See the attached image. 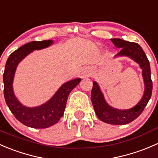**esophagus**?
<instances>
[{"mask_svg":"<svg viewBox=\"0 0 158 158\" xmlns=\"http://www.w3.org/2000/svg\"><path fill=\"white\" fill-rule=\"evenodd\" d=\"M92 74V70L90 68H87L83 71V76L84 77H89Z\"/></svg>","mask_w":158,"mask_h":158,"instance_id":"obj_1","label":"esophagus"}]
</instances>
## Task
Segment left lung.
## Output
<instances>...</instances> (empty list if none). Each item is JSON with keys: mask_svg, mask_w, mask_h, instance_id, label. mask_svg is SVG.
I'll use <instances>...</instances> for the list:
<instances>
[{"mask_svg": "<svg viewBox=\"0 0 158 158\" xmlns=\"http://www.w3.org/2000/svg\"><path fill=\"white\" fill-rule=\"evenodd\" d=\"M111 41L117 48H121L116 56H127L140 64L145 84L144 94L135 107L128 110H118L106 103L99 86L94 81L91 90V101L95 113L101 121L110 124H127L140 116L151 98L152 94L151 68L144 51L138 44L119 38L111 39Z\"/></svg>", "mask_w": 158, "mask_h": 158, "instance_id": "8db88e82", "label": "left lung"}]
</instances>
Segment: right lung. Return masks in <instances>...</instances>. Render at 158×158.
<instances>
[{"mask_svg":"<svg viewBox=\"0 0 158 158\" xmlns=\"http://www.w3.org/2000/svg\"><path fill=\"white\" fill-rule=\"evenodd\" d=\"M52 43L50 40L31 41L21 46L9 56L3 75L6 104L18 121L33 128H47L58 122L64 112L68 95L81 80L74 79L64 84L50 101L39 107H24L17 100L14 94L12 83L18 63L34 50L47 48Z\"/></svg>","mask_w":158,"mask_h":158,"instance_id":"right-lung-1","label":"right lung"}]
</instances>
